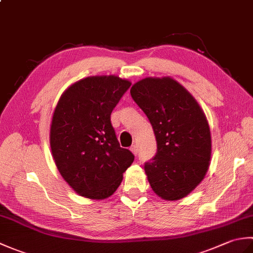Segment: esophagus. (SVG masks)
I'll use <instances>...</instances> for the list:
<instances>
[{
	"label": "esophagus",
	"mask_w": 253,
	"mask_h": 253,
	"mask_svg": "<svg viewBox=\"0 0 253 253\" xmlns=\"http://www.w3.org/2000/svg\"><path fill=\"white\" fill-rule=\"evenodd\" d=\"M130 150H131V152L135 154V155H137V153H138V147H137V144H133V146L130 148Z\"/></svg>",
	"instance_id": "esophagus-1"
}]
</instances>
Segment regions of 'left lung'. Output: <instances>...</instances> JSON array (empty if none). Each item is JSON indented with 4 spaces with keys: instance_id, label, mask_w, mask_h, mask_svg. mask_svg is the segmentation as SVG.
Listing matches in <instances>:
<instances>
[{
    "instance_id": "left-lung-1",
    "label": "left lung",
    "mask_w": 253,
    "mask_h": 253,
    "mask_svg": "<svg viewBox=\"0 0 253 253\" xmlns=\"http://www.w3.org/2000/svg\"><path fill=\"white\" fill-rule=\"evenodd\" d=\"M130 94L151 123L158 150L144 164L152 190L164 200H179L206 176L211 160V132L196 99L170 77H148Z\"/></svg>"
}]
</instances>
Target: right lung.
<instances>
[{
    "label": "right lung",
    "mask_w": 253,
    "mask_h": 253,
    "mask_svg": "<svg viewBox=\"0 0 253 253\" xmlns=\"http://www.w3.org/2000/svg\"><path fill=\"white\" fill-rule=\"evenodd\" d=\"M131 83L114 75L91 76L64 91L53 113L50 146L60 174L79 196L109 198L135 160L121 148L111 113Z\"/></svg>",
    "instance_id": "1"
}]
</instances>
